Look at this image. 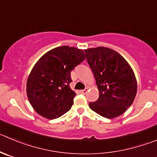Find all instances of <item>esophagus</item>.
Instances as JSON below:
<instances>
[{
	"label": "esophagus",
	"instance_id": "esophagus-1",
	"mask_svg": "<svg viewBox=\"0 0 157 157\" xmlns=\"http://www.w3.org/2000/svg\"><path fill=\"white\" fill-rule=\"evenodd\" d=\"M88 88H86V89H83V90H81V93H82V94H86V92H88Z\"/></svg>",
	"mask_w": 157,
	"mask_h": 157
}]
</instances>
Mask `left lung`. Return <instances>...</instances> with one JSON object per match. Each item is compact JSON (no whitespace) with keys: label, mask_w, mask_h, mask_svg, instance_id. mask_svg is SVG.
Returning <instances> with one entry per match:
<instances>
[{"label":"left lung","mask_w":157,"mask_h":157,"mask_svg":"<svg viewBox=\"0 0 157 157\" xmlns=\"http://www.w3.org/2000/svg\"><path fill=\"white\" fill-rule=\"evenodd\" d=\"M99 92L98 100L89 104L100 116L113 119L127 110L135 99L137 82L127 61L120 54L105 47L85 50Z\"/></svg>","instance_id":"obj_1"}]
</instances>
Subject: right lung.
Returning <instances> with one entry per match:
<instances>
[{
    "label": "right lung",
    "instance_id": "add662e5",
    "mask_svg": "<svg viewBox=\"0 0 157 157\" xmlns=\"http://www.w3.org/2000/svg\"><path fill=\"white\" fill-rule=\"evenodd\" d=\"M86 59L82 49L60 46L46 52L35 63L27 81V95L37 113L48 119L69 111L75 92L70 88L71 71Z\"/></svg>",
    "mask_w": 157,
    "mask_h": 157
}]
</instances>
